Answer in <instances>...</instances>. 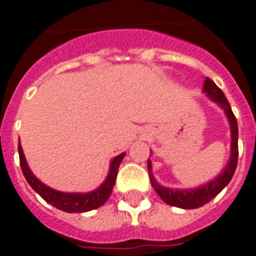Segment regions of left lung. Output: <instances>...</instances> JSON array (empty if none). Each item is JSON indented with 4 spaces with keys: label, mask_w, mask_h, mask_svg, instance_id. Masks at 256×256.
Segmentation results:
<instances>
[{
    "label": "left lung",
    "mask_w": 256,
    "mask_h": 256,
    "mask_svg": "<svg viewBox=\"0 0 256 256\" xmlns=\"http://www.w3.org/2000/svg\"><path fill=\"white\" fill-rule=\"evenodd\" d=\"M204 92L206 93L213 101L220 105L222 109L225 110L228 120L230 122V128H232V155H230V160L226 166L225 171L222 172L221 175L214 178L213 182H208L205 186H200L196 189H170L166 186H162L158 184L151 174V162L150 159L147 160V168L150 172V182L156 193L160 196L162 200L171 206L182 208V209H196L200 208L205 204H208L210 200H213L218 193L221 192L222 189L225 188L232 180L234 172H236V163H238V124H236V118L232 113L230 104L228 98L225 97L224 92L216 85L214 81L208 78L204 82Z\"/></svg>",
    "instance_id": "obj_1"
}]
</instances>
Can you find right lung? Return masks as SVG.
<instances>
[{
  "mask_svg": "<svg viewBox=\"0 0 256 256\" xmlns=\"http://www.w3.org/2000/svg\"><path fill=\"white\" fill-rule=\"evenodd\" d=\"M18 154H20V168H22V172H24V176L26 178L27 182L30 184L31 188L34 189L43 200L51 204L52 206L60 209V210L67 212V213H82V212H89L102 206L109 198L112 190H113L116 178H117L118 168H120V164H121L122 159L124 156V152H122L121 155L114 158L112 163H110V171L106 180L104 182L102 186H98L93 192L63 193L48 188L32 175V172L30 171V168L27 166L24 151H22V147H20V143H18Z\"/></svg>",
  "mask_w": 256,
  "mask_h": 256,
  "instance_id": "right-lung-1",
  "label": "right lung"
}]
</instances>
